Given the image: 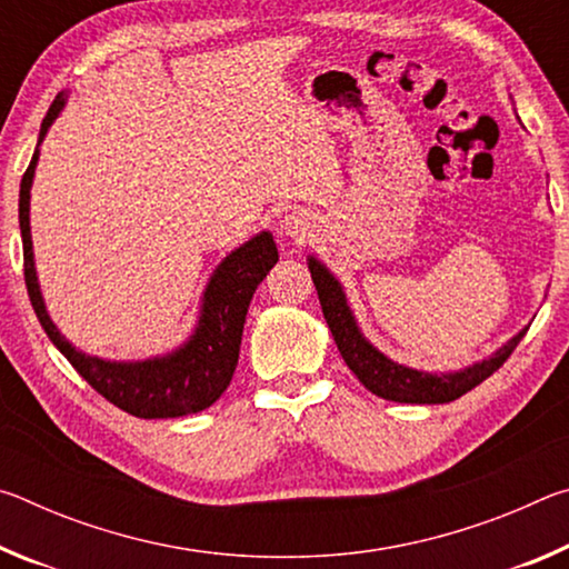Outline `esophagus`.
<instances>
[{"label": "esophagus", "instance_id": "1", "mask_svg": "<svg viewBox=\"0 0 569 569\" xmlns=\"http://www.w3.org/2000/svg\"><path fill=\"white\" fill-rule=\"evenodd\" d=\"M308 228H311V223H308V218L303 213H296V210H293V213H288L281 220V226H278V230H281V236L291 238V240H303L306 233H308Z\"/></svg>", "mask_w": 569, "mask_h": 569}]
</instances>
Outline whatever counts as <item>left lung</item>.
Listing matches in <instances>:
<instances>
[{"label":"left lung","mask_w":569,"mask_h":569,"mask_svg":"<svg viewBox=\"0 0 569 569\" xmlns=\"http://www.w3.org/2000/svg\"><path fill=\"white\" fill-rule=\"evenodd\" d=\"M308 271H311L313 286L319 291V301L323 308V319L329 323L331 336L343 361L349 369L359 377L366 389L387 401L399 403H447L459 399L481 383L485 379L502 366L509 353L517 349L527 333V326L517 331L512 339L499 346L495 353L487 359L475 361L459 371H423L413 369V366H403L399 361L389 359L387 353L379 351L369 339H366L359 321L351 311L349 298L339 278H336L326 263H321L316 256H308Z\"/></svg>","instance_id":"8db88e82"}]
</instances>
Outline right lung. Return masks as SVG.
Listing matches in <instances>:
<instances>
[{
	"mask_svg": "<svg viewBox=\"0 0 569 569\" xmlns=\"http://www.w3.org/2000/svg\"><path fill=\"white\" fill-rule=\"evenodd\" d=\"M70 92H60L42 120L40 140L27 168L22 186H19V230H22L24 248V283L30 293L32 308L40 319L44 333L64 353L77 373L102 393L114 407L140 419H178L188 413L208 409L220 399L233 379L240 339H243L246 313L256 288L261 286L268 271L278 261V248L271 230L246 240L216 266L200 296L196 326L186 341L166 353L148 356V359L110 361L102 356H90L77 349L57 329L50 311H47L40 278L34 266V246L30 228V198L34 170L40 162V146L50 132L52 122L60 118Z\"/></svg>",
	"mask_w": 569,
	"mask_h": 569,
	"instance_id": "obj_1",
	"label": "right lung"
}]
</instances>
